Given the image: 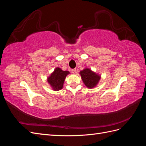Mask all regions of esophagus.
I'll list each match as a JSON object with an SVG mask.
<instances>
[{
    "label": "esophagus",
    "mask_w": 146,
    "mask_h": 146,
    "mask_svg": "<svg viewBox=\"0 0 146 146\" xmlns=\"http://www.w3.org/2000/svg\"><path fill=\"white\" fill-rule=\"evenodd\" d=\"M71 72H72L73 74H76V73H77V69H72Z\"/></svg>",
    "instance_id": "34e87169"
}]
</instances>
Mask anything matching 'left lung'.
<instances>
[{
    "label": "left lung",
    "instance_id": "obj_1",
    "mask_svg": "<svg viewBox=\"0 0 146 146\" xmlns=\"http://www.w3.org/2000/svg\"><path fill=\"white\" fill-rule=\"evenodd\" d=\"M80 74L84 84L89 88H94L100 80V76L88 68L81 70Z\"/></svg>",
    "mask_w": 146,
    "mask_h": 146
}]
</instances>
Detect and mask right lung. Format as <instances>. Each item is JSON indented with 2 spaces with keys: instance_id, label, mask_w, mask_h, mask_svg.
Listing matches in <instances>:
<instances>
[{
  "instance_id": "add662e5",
  "label": "right lung",
  "mask_w": 146,
  "mask_h": 146,
  "mask_svg": "<svg viewBox=\"0 0 146 146\" xmlns=\"http://www.w3.org/2000/svg\"><path fill=\"white\" fill-rule=\"evenodd\" d=\"M69 74L68 70L64 71L60 68H56L48 77L47 82L54 91L60 90L63 88L66 77Z\"/></svg>"
}]
</instances>
